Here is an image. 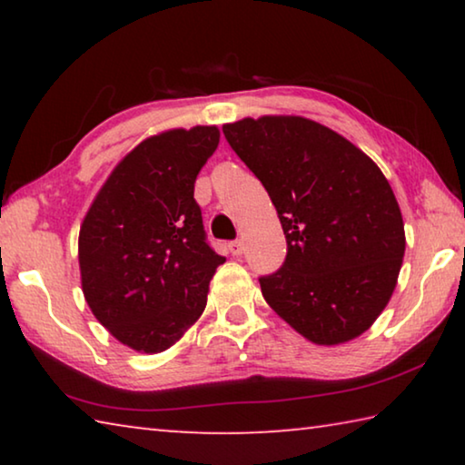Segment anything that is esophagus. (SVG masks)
Segmentation results:
<instances>
[{"mask_svg": "<svg viewBox=\"0 0 465 465\" xmlns=\"http://www.w3.org/2000/svg\"><path fill=\"white\" fill-rule=\"evenodd\" d=\"M230 252H232V254L233 256H242L243 254V242H232L230 243Z\"/></svg>", "mask_w": 465, "mask_h": 465, "instance_id": "obj_1", "label": "esophagus"}]
</instances>
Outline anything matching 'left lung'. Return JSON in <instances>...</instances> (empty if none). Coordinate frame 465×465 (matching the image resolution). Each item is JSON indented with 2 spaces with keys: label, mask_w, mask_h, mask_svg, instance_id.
Returning <instances> with one entry per match:
<instances>
[{
  "label": "left lung",
  "mask_w": 465,
  "mask_h": 465,
  "mask_svg": "<svg viewBox=\"0 0 465 465\" xmlns=\"http://www.w3.org/2000/svg\"><path fill=\"white\" fill-rule=\"evenodd\" d=\"M223 135L277 209L281 269L261 279L266 303L313 344L349 342L373 326L402 269V211L383 172L312 119L266 114Z\"/></svg>",
  "instance_id": "left-lung-1"
}]
</instances>
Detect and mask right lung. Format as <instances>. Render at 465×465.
<instances>
[{
  "label": "right lung",
  "mask_w": 465,
  "mask_h": 465,
  "mask_svg": "<svg viewBox=\"0 0 465 465\" xmlns=\"http://www.w3.org/2000/svg\"><path fill=\"white\" fill-rule=\"evenodd\" d=\"M219 145L215 124L168 129L116 163L85 213L77 258L96 320L121 344L155 355L207 305L223 256L204 242L194 180Z\"/></svg>",
  "instance_id": "obj_1"
}]
</instances>
